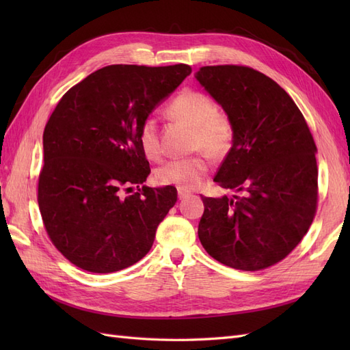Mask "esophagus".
<instances>
[{
    "mask_svg": "<svg viewBox=\"0 0 350 350\" xmlns=\"http://www.w3.org/2000/svg\"><path fill=\"white\" fill-rule=\"evenodd\" d=\"M188 196H189L188 189H185V188H178V198H179V200H183V198H185V197H188Z\"/></svg>",
    "mask_w": 350,
    "mask_h": 350,
    "instance_id": "esophagus-1",
    "label": "esophagus"
}]
</instances>
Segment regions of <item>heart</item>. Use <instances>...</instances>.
I'll return each mask as SVG.
<instances>
[{
  "label": "heart",
  "mask_w": 350,
  "mask_h": 350,
  "mask_svg": "<svg viewBox=\"0 0 350 350\" xmlns=\"http://www.w3.org/2000/svg\"><path fill=\"white\" fill-rule=\"evenodd\" d=\"M166 113L171 120L183 122L193 130L191 150L201 153L169 161L157 169L156 179L162 185L196 188L203 183L208 171V159L205 154L211 159H224L230 153L235 142L234 121L217 108L213 98L196 89H185L176 94L166 107ZM139 144L147 159L161 161L163 149L153 116H147L142 122Z\"/></svg>",
  "instance_id": "b5f03b06"
}]
</instances>
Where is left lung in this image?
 <instances>
[{
  "label": "left lung",
  "mask_w": 350,
  "mask_h": 350,
  "mask_svg": "<svg viewBox=\"0 0 350 350\" xmlns=\"http://www.w3.org/2000/svg\"><path fill=\"white\" fill-rule=\"evenodd\" d=\"M196 79L230 116L235 142L215 181L234 197H204L201 245L243 271L282 261L308 232L319 200L312 134L279 84L245 66H206Z\"/></svg>",
  "instance_id": "1"
}]
</instances>
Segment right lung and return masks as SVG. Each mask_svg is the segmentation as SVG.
<instances>
[{
  "instance_id": "1",
  "label": "right lung",
  "mask_w": 350,
  "mask_h": 350,
  "mask_svg": "<svg viewBox=\"0 0 350 350\" xmlns=\"http://www.w3.org/2000/svg\"><path fill=\"white\" fill-rule=\"evenodd\" d=\"M189 74L187 64L108 66L72 86L51 113L38 203L51 242L74 266L112 273L150 251L176 188L126 194L150 174L139 129Z\"/></svg>"
}]
</instances>
